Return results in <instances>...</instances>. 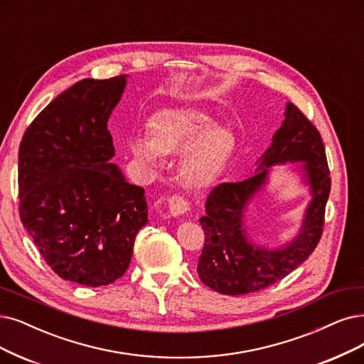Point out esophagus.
Listing matches in <instances>:
<instances>
[{"instance_id": "1", "label": "esophagus", "mask_w": 364, "mask_h": 364, "mask_svg": "<svg viewBox=\"0 0 364 364\" xmlns=\"http://www.w3.org/2000/svg\"><path fill=\"white\" fill-rule=\"evenodd\" d=\"M168 208L172 216L177 218L191 210V203L181 195H173L172 198L168 199Z\"/></svg>"}]
</instances>
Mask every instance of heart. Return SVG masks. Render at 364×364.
<instances>
[{"label":"heart","instance_id":"obj_1","mask_svg":"<svg viewBox=\"0 0 364 364\" xmlns=\"http://www.w3.org/2000/svg\"><path fill=\"white\" fill-rule=\"evenodd\" d=\"M129 148L139 164L157 166L160 154L183 151L178 171L186 184L204 187L218 177L235 150L231 130L216 127L211 117L198 109L177 107L156 114L148 134L133 133Z\"/></svg>","mask_w":364,"mask_h":364}]
</instances>
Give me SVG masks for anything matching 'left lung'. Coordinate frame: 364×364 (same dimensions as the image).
<instances>
[{
    "instance_id": "left-lung-1",
    "label": "left lung",
    "mask_w": 364,
    "mask_h": 364,
    "mask_svg": "<svg viewBox=\"0 0 364 364\" xmlns=\"http://www.w3.org/2000/svg\"><path fill=\"white\" fill-rule=\"evenodd\" d=\"M288 161L304 164L301 168L311 187L313 199L292 242L279 250L259 248L247 237L244 210L264 183L267 168ZM255 172L245 181L214 187L207 198L205 216L199 219L205 241L196 272L208 288L225 295H243L274 285L311 257L324 228L331 186L326 148L316 127L295 105L287 103L284 123L258 160Z\"/></svg>"
}]
</instances>
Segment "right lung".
Listing matches in <instances>:
<instances>
[{"label":"right lung","mask_w":364,"mask_h":364,"mask_svg":"<svg viewBox=\"0 0 364 364\" xmlns=\"http://www.w3.org/2000/svg\"><path fill=\"white\" fill-rule=\"evenodd\" d=\"M126 80H79L34 118L19 145L21 222L52 270L85 287L126 273L148 222L145 191L109 164L107 119Z\"/></svg>","instance_id":"1"}]
</instances>
